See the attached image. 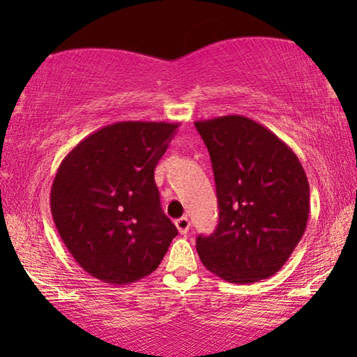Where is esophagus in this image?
I'll use <instances>...</instances> for the list:
<instances>
[{"instance_id":"1","label":"esophagus","mask_w":357,"mask_h":357,"mask_svg":"<svg viewBox=\"0 0 357 357\" xmlns=\"http://www.w3.org/2000/svg\"><path fill=\"white\" fill-rule=\"evenodd\" d=\"M175 226H177L180 234H187V232L190 231V221H188V218L182 216L180 219H177V221H175Z\"/></svg>"}]
</instances>
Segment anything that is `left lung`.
<instances>
[{
  "instance_id": "left-lung-1",
  "label": "left lung",
  "mask_w": 357,
  "mask_h": 357,
  "mask_svg": "<svg viewBox=\"0 0 357 357\" xmlns=\"http://www.w3.org/2000/svg\"><path fill=\"white\" fill-rule=\"evenodd\" d=\"M216 182L219 224L198 236L203 265L224 281L266 280L289 260L310 211L307 175L289 146L242 115L195 121Z\"/></svg>"
}]
</instances>
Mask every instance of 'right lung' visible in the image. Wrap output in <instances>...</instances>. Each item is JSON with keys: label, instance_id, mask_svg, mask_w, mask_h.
<instances>
[{"label": "right lung", "instance_id": "obj_1", "mask_svg": "<svg viewBox=\"0 0 357 357\" xmlns=\"http://www.w3.org/2000/svg\"><path fill=\"white\" fill-rule=\"evenodd\" d=\"M180 123L116 121L76 144L53 178L52 216L82 270L109 284L153 273L178 231L160 208L154 169Z\"/></svg>", "mask_w": 357, "mask_h": 357}]
</instances>
